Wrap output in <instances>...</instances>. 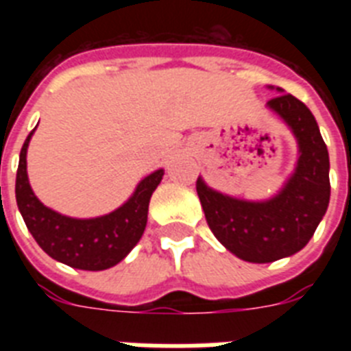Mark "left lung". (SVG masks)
<instances>
[{
	"instance_id": "left-lung-1",
	"label": "left lung",
	"mask_w": 351,
	"mask_h": 351,
	"mask_svg": "<svg viewBox=\"0 0 351 351\" xmlns=\"http://www.w3.org/2000/svg\"><path fill=\"white\" fill-rule=\"evenodd\" d=\"M267 107L288 123L299 143L295 173L278 195L250 202L215 191L200 176L197 180L209 230L233 255L256 264L302 250L330 204V156L311 111L291 95L271 98Z\"/></svg>"
}]
</instances>
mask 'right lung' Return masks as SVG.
<instances>
[{
  "instance_id": "obj_1",
  "label": "right lung",
  "mask_w": 351,
  "mask_h": 351,
  "mask_svg": "<svg viewBox=\"0 0 351 351\" xmlns=\"http://www.w3.org/2000/svg\"><path fill=\"white\" fill-rule=\"evenodd\" d=\"M32 132L21 147L16 173V202L27 230L47 255L67 266L87 271L117 266L142 239L147 224L149 200L164 176V169L145 176L132 197L112 213L96 219H71L43 206L30 189L27 147Z\"/></svg>"
}]
</instances>
